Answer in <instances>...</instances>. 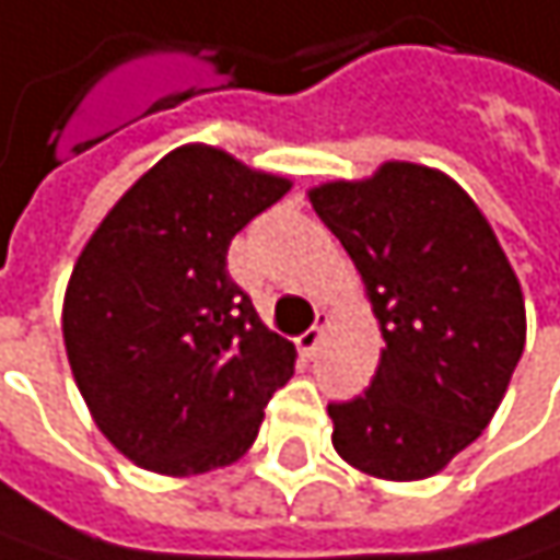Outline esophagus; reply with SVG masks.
Instances as JSON below:
<instances>
[{
  "label": "esophagus",
  "instance_id": "34e87169",
  "mask_svg": "<svg viewBox=\"0 0 560 560\" xmlns=\"http://www.w3.org/2000/svg\"><path fill=\"white\" fill-rule=\"evenodd\" d=\"M324 320H327V314H317V324H314L307 332H301V336H298V349H301L307 359H314V355H317V349H320V339H324Z\"/></svg>",
  "mask_w": 560,
  "mask_h": 560
}]
</instances>
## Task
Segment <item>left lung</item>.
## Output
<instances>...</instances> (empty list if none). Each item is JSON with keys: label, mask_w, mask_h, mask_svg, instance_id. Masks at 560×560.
<instances>
[{"label": "left lung", "mask_w": 560, "mask_h": 560, "mask_svg": "<svg viewBox=\"0 0 560 560\" xmlns=\"http://www.w3.org/2000/svg\"><path fill=\"white\" fill-rule=\"evenodd\" d=\"M382 324L372 384L330 404L332 445L365 475L420 481L468 448L526 346V304L497 236L448 176L384 163L311 191Z\"/></svg>", "instance_id": "1"}]
</instances>
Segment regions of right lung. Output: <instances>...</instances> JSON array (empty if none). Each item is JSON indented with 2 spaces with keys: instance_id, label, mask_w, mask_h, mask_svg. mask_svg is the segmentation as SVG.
<instances>
[{
  "instance_id": "right-lung-1",
  "label": "right lung",
  "mask_w": 560,
  "mask_h": 560,
  "mask_svg": "<svg viewBox=\"0 0 560 560\" xmlns=\"http://www.w3.org/2000/svg\"><path fill=\"white\" fill-rule=\"evenodd\" d=\"M284 191L224 150L182 147L85 243L63 342L98 430L137 465L201 475L236 462L294 375V346L228 272L230 240Z\"/></svg>"
}]
</instances>
